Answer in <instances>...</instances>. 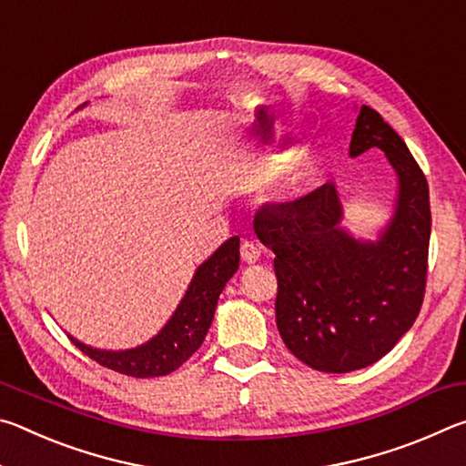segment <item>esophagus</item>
I'll return each mask as SVG.
<instances>
[{"label":"esophagus","instance_id":"esophagus-1","mask_svg":"<svg viewBox=\"0 0 466 466\" xmlns=\"http://www.w3.org/2000/svg\"><path fill=\"white\" fill-rule=\"evenodd\" d=\"M240 257H242L244 263L252 265V263L258 261V257H261V248H258L255 242L244 240V242L240 244Z\"/></svg>","mask_w":466,"mask_h":466}]
</instances>
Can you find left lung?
<instances>
[{
	"label": "left lung",
	"mask_w": 466,
	"mask_h": 466,
	"mask_svg": "<svg viewBox=\"0 0 466 466\" xmlns=\"http://www.w3.org/2000/svg\"><path fill=\"white\" fill-rule=\"evenodd\" d=\"M378 147L397 172L394 214L376 242L341 226L333 183L296 201L263 205L255 234L275 252V320L283 343L319 372H353L386 356L413 327L428 279L431 232L425 175L374 108L361 106L350 156Z\"/></svg>",
	"instance_id": "left-lung-1"
}]
</instances>
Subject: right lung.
<instances>
[{"label":"right lung","instance_id":"add662e5","mask_svg":"<svg viewBox=\"0 0 466 466\" xmlns=\"http://www.w3.org/2000/svg\"><path fill=\"white\" fill-rule=\"evenodd\" d=\"M240 238L232 236L195 271L191 286L170 320L147 343L125 351H105L84 345L72 335V343L100 366L133 378H154L175 372L199 350L214 320L218 298L228 279L238 269Z\"/></svg>","mask_w":466,"mask_h":466}]
</instances>
